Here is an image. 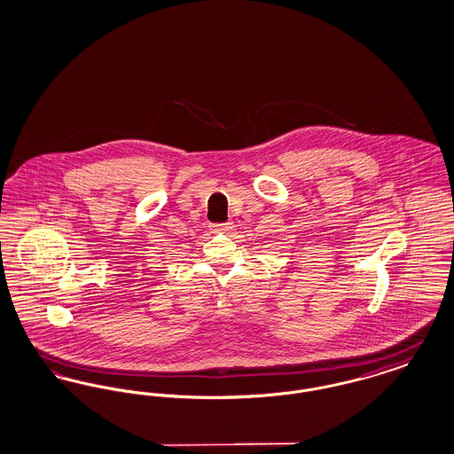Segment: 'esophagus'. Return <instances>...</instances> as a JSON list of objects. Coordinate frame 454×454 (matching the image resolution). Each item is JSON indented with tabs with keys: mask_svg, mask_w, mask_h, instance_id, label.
<instances>
[{
	"mask_svg": "<svg viewBox=\"0 0 454 454\" xmlns=\"http://www.w3.org/2000/svg\"><path fill=\"white\" fill-rule=\"evenodd\" d=\"M213 230V233H228L231 228H233V223H216V224H211L209 226Z\"/></svg>",
	"mask_w": 454,
	"mask_h": 454,
	"instance_id": "obj_1",
	"label": "esophagus"
}]
</instances>
